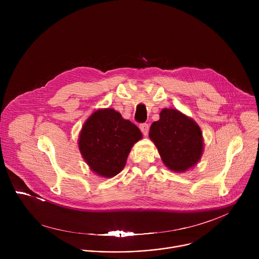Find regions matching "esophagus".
I'll use <instances>...</instances> for the list:
<instances>
[{
	"mask_svg": "<svg viewBox=\"0 0 259 259\" xmlns=\"http://www.w3.org/2000/svg\"><path fill=\"white\" fill-rule=\"evenodd\" d=\"M139 128H140V130H141V132H142V134H143L144 136H146L147 134H149V129H150V127H149V125H147V124H145V123L140 124Z\"/></svg>",
	"mask_w": 259,
	"mask_h": 259,
	"instance_id": "34e87169",
	"label": "esophagus"
}]
</instances>
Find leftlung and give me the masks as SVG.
Segmentation results:
<instances>
[{"instance_id": "1", "label": "left lung", "mask_w": 259, "mask_h": 259, "mask_svg": "<svg viewBox=\"0 0 259 259\" xmlns=\"http://www.w3.org/2000/svg\"><path fill=\"white\" fill-rule=\"evenodd\" d=\"M153 140L165 166L174 172H186L201 159L204 149L199 125L174 108H163L160 120L150 129Z\"/></svg>"}]
</instances>
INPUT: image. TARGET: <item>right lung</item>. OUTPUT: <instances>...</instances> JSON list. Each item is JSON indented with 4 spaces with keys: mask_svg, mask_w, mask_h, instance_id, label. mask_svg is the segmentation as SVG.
I'll use <instances>...</instances> for the list:
<instances>
[{
    "mask_svg": "<svg viewBox=\"0 0 259 259\" xmlns=\"http://www.w3.org/2000/svg\"><path fill=\"white\" fill-rule=\"evenodd\" d=\"M141 138L138 127L115 109H97L82 127L79 150L94 173L109 178L123 170L133 144Z\"/></svg>",
    "mask_w": 259,
    "mask_h": 259,
    "instance_id": "1",
    "label": "right lung"
}]
</instances>
